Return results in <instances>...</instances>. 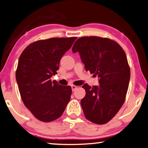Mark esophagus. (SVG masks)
<instances>
[{
  "mask_svg": "<svg viewBox=\"0 0 148 148\" xmlns=\"http://www.w3.org/2000/svg\"><path fill=\"white\" fill-rule=\"evenodd\" d=\"M77 88V86H76V85H71V89L73 91H74Z\"/></svg>",
  "mask_w": 148,
  "mask_h": 148,
  "instance_id": "34e87169",
  "label": "esophagus"
}]
</instances>
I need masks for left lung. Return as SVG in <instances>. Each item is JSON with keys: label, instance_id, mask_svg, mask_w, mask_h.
Listing matches in <instances>:
<instances>
[{"label": "left lung", "instance_id": "obj_1", "mask_svg": "<svg viewBox=\"0 0 148 148\" xmlns=\"http://www.w3.org/2000/svg\"><path fill=\"white\" fill-rule=\"evenodd\" d=\"M72 51L79 53L85 70L98 76L99 85H83L85 96L81 100L85 117L94 123L110 121L123 106L130 79L125 51L114 40L99 37L78 38Z\"/></svg>", "mask_w": 148, "mask_h": 148}]
</instances>
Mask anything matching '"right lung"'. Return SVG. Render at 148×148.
Returning a JSON list of instances; mask_svg holds the SVG:
<instances>
[{"mask_svg":"<svg viewBox=\"0 0 148 148\" xmlns=\"http://www.w3.org/2000/svg\"><path fill=\"white\" fill-rule=\"evenodd\" d=\"M77 37L51 38L28 45L21 53L16 71L19 92L25 106L38 120L49 122L63 114L72 89L51 77L56 75L63 55Z\"/></svg>","mask_w":148,"mask_h":148,"instance_id":"right-lung-1","label":"right lung"}]
</instances>
